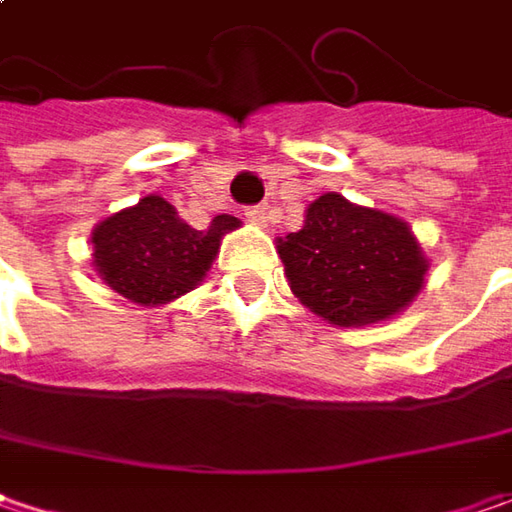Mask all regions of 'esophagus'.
<instances>
[{
  "label": "esophagus",
  "instance_id": "1",
  "mask_svg": "<svg viewBox=\"0 0 512 512\" xmlns=\"http://www.w3.org/2000/svg\"><path fill=\"white\" fill-rule=\"evenodd\" d=\"M244 218H247L250 224L265 227V221H268V207H247V210H244Z\"/></svg>",
  "mask_w": 512,
  "mask_h": 512
}]
</instances>
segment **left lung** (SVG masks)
I'll return each mask as SVG.
<instances>
[{
  "label": "left lung",
  "instance_id": "8db88e82",
  "mask_svg": "<svg viewBox=\"0 0 512 512\" xmlns=\"http://www.w3.org/2000/svg\"><path fill=\"white\" fill-rule=\"evenodd\" d=\"M285 276L305 308L331 325L392 320L421 294L429 262L403 218L325 192L302 230L276 242Z\"/></svg>",
  "mask_w": 512,
  "mask_h": 512
}]
</instances>
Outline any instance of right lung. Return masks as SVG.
I'll use <instances>...</instances> for the list:
<instances>
[{"mask_svg":"<svg viewBox=\"0 0 512 512\" xmlns=\"http://www.w3.org/2000/svg\"><path fill=\"white\" fill-rule=\"evenodd\" d=\"M239 224L236 216H216L207 230H195L161 195H146L94 227L91 265L115 294L167 305L201 285L224 233Z\"/></svg>","mask_w":512,"mask_h":512,"instance_id":"obj_1","label":"right lung"}]
</instances>
